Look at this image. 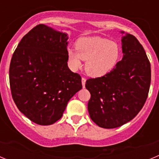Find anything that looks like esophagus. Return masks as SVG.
I'll return each instance as SVG.
<instances>
[{"instance_id":"obj_1","label":"esophagus","mask_w":159,"mask_h":159,"mask_svg":"<svg viewBox=\"0 0 159 159\" xmlns=\"http://www.w3.org/2000/svg\"><path fill=\"white\" fill-rule=\"evenodd\" d=\"M82 80V85H83V87H85V84H86V79L84 78V77H82V80Z\"/></svg>"}]
</instances>
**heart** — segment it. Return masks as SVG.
I'll return each instance as SVG.
<instances>
[{"mask_svg": "<svg viewBox=\"0 0 159 159\" xmlns=\"http://www.w3.org/2000/svg\"><path fill=\"white\" fill-rule=\"evenodd\" d=\"M119 48L116 42L100 36L80 38L75 43V49L67 50L70 67L77 70L85 62V71L89 75L100 77L111 71L117 64Z\"/></svg>", "mask_w": 159, "mask_h": 159, "instance_id": "heart-1", "label": "heart"}]
</instances>
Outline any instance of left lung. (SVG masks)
I'll list each match as a JSON object with an SVG mask.
<instances>
[{
	"label": "left lung",
	"mask_w": 159,
	"mask_h": 159,
	"mask_svg": "<svg viewBox=\"0 0 159 159\" xmlns=\"http://www.w3.org/2000/svg\"><path fill=\"white\" fill-rule=\"evenodd\" d=\"M122 48L123 59L110 72L88 79L85 84L91 93L90 117L102 128H116L130 121L148 96L151 71L145 50L130 34L123 36Z\"/></svg>",
	"instance_id": "8db88e82"
}]
</instances>
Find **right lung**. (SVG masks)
<instances>
[{"label": "right lung", "mask_w": 159, "mask_h": 159, "mask_svg": "<svg viewBox=\"0 0 159 159\" xmlns=\"http://www.w3.org/2000/svg\"><path fill=\"white\" fill-rule=\"evenodd\" d=\"M66 33L38 25L21 39L12 55L9 84L15 104L31 121L51 125L82 88L81 76L67 67Z\"/></svg>", "instance_id": "obj_1"}]
</instances>
